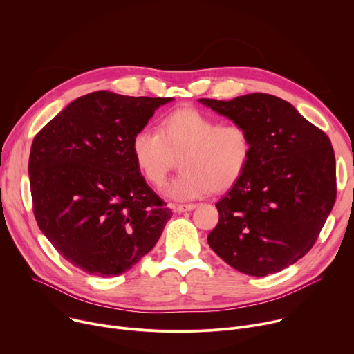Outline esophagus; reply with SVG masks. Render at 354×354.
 Wrapping results in <instances>:
<instances>
[{"label":"esophagus","instance_id":"esophagus-1","mask_svg":"<svg viewBox=\"0 0 354 354\" xmlns=\"http://www.w3.org/2000/svg\"><path fill=\"white\" fill-rule=\"evenodd\" d=\"M197 208V205L195 204H180V205H174L173 207V209H174V212H187V211H192V209H195Z\"/></svg>","mask_w":354,"mask_h":354}]
</instances>
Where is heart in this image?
Masks as SVG:
<instances>
[{
  "label": "heart",
  "mask_w": 354,
  "mask_h": 354,
  "mask_svg": "<svg viewBox=\"0 0 354 354\" xmlns=\"http://www.w3.org/2000/svg\"><path fill=\"white\" fill-rule=\"evenodd\" d=\"M131 151L139 173L153 187L165 184L180 159L181 173L165 194L176 201H189L236 184L249 165L253 140L242 125H221L208 113L184 106L163 118L159 133L136 132Z\"/></svg>",
  "instance_id": "obj_1"
}]
</instances>
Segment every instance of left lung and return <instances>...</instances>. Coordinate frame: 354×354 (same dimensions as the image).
I'll return each mask as SVG.
<instances>
[{
	"mask_svg": "<svg viewBox=\"0 0 354 354\" xmlns=\"http://www.w3.org/2000/svg\"><path fill=\"white\" fill-rule=\"evenodd\" d=\"M198 102L245 127L253 140L249 165L216 203L211 249L254 277L279 272L305 256L336 200V163L329 138L292 106L254 93Z\"/></svg>",
	"mask_w": 354,
	"mask_h": 354,
	"instance_id": "1",
	"label": "left lung"
}]
</instances>
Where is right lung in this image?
I'll use <instances>...</instances> for the list:
<instances>
[{"instance_id":"right-lung-1","label":"right lung","mask_w":354,"mask_h":354,"mask_svg":"<svg viewBox=\"0 0 354 354\" xmlns=\"http://www.w3.org/2000/svg\"><path fill=\"white\" fill-rule=\"evenodd\" d=\"M171 101L91 93L35 136L28 163L33 214L73 266L98 277L120 276L159 241L173 212L139 173L131 143Z\"/></svg>"}]
</instances>
